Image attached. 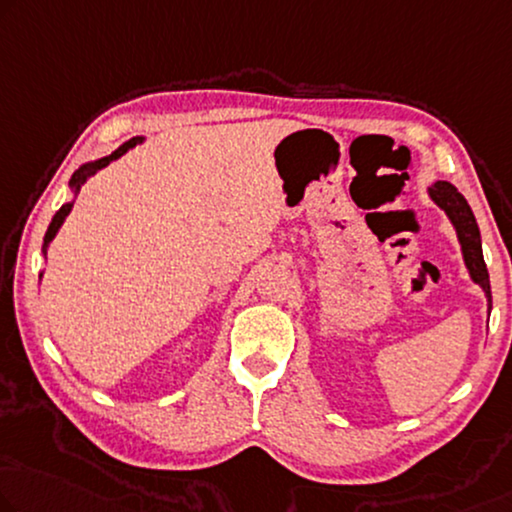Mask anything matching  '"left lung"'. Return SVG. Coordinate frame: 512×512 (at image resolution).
Masks as SVG:
<instances>
[{
	"label": "left lung",
	"instance_id": "left-lung-1",
	"mask_svg": "<svg viewBox=\"0 0 512 512\" xmlns=\"http://www.w3.org/2000/svg\"><path fill=\"white\" fill-rule=\"evenodd\" d=\"M427 195H430V200L446 213V218L451 220L453 230L457 234V241H460L464 266H467L471 282L483 289L485 301H487V315H490L492 312L490 273H487V266L483 259V241H480V230H478L474 211H471L460 190L448 181L432 183V186L427 188Z\"/></svg>",
	"mask_w": 512,
	"mask_h": 512
}]
</instances>
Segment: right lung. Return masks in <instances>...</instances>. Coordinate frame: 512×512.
Listing matches in <instances>:
<instances>
[{
    "mask_svg": "<svg viewBox=\"0 0 512 512\" xmlns=\"http://www.w3.org/2000/svg\"><path fill=\"white\" fill-rule=\"evenodd\" d=\"M144 140H147V137H142V135H137V137H131V140L128 142H124L121 144L119 149H114L110 156H103V158H96V160H89V163H85V165H80L78 170L73 172V177H71V181H68V188H71V193H73V200L71 202H64L61 204V209L55 213V216H52V223L48 225V232H45V236H43V248H41V255L43 257H48V248H50V243H52V239H55L57 236V232L61 230V225H64V220H66V216L68 213H71V209H73V204H75V197H78V193H80V188L85 186L87 183V179L91 177V174H96L98 170H103V167H108L112 160H117V158H121L126 154L128 149H133V147H137V144H142ZM38 278H43V271H41V276Z\"/></svg>",
    "mask_w": 512,
    "mask_h": 512,
    "instance_id": "add662e5",
    "label": "right lung"
}]
</instances>
